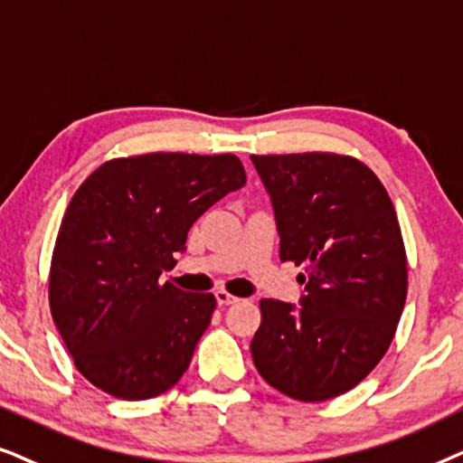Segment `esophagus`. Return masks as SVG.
<instances>
[{"label": "esophagus", "instance_id": "obj_1", "mask_svg": "<svg viewBox=\"0 0 463 463\" xmlns=\"http://www.w3.org/2000/svg\"><path fill=\"white\" fill-rule=\"evenodd\" d=\"M215 300H218V305H235V303H239L237 296L226 292V289H218V292H215Z\"/></svg>", "mask_w": 463, "mask_h": 463}]
</instances>
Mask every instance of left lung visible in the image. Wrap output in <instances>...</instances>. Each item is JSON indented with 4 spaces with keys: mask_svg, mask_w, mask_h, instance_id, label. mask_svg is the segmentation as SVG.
Here are the masks:
<instances>
[{
    "mask_svg": "<svg viewBox=\"0 0 463 463\" xmlns=\"http://www.w3.org/2000/svg\"><path fill=\"white\" fill-rule=\"evenodd\" d=\"M251 163L273 203L281 262L305 264L298 309L260 300L251 357L277 392L324 402L354 390L396 335L409 283L396 209L354 156L251 154Z\"/></svg>",
    "mask_w": 463,
    "mask_h": 463,
    "instance_id": "left-lung-1",
    "label": "left lung"
}]
</instances>
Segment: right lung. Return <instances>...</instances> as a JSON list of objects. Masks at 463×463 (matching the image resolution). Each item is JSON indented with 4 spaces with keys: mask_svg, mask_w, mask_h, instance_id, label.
I'll return each instance as SVG.
<instances>
[{
    "mask_svg": "<svg viewBox=\"0 0 463 463\" xmlns=\"http://www.w3.org/2000/svg\"><path fill=\"white\" fill-rule=\"evenodd\" d=\"M245 186L235 154L112 158L71 196L54 243L51 313L80 374L122 400L171 390L212 322L213 294L158 283L213 203Z\"/></svg>",
    "mask_w": 463,
    "mask_h": 463,
    "instance_id": "add662e5",
    "label": "right lung"
}]
</instances>
